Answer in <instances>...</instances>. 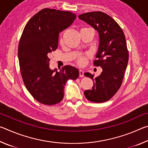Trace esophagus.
<instances>
[{
  "instance_id": "esophagus-1",
  "label": "esophagus",
  "mask_w": 148,
  "mask_h": 148,
  "mask_svg": "<svg viewBox=\"0 0 148 148\" xmlns=\"http://www.w3.org/2000/svg\"><path fill=\"white\" fill-rule=\"evenodd\" d=\"M79 77H84V71H82V70H79Z\"/></svg>"
}]
</instances>
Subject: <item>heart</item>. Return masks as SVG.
I'll use <instances>...</instances> for the list:
<instances>
[{"instance_id":"1","label":"heart","mask_w":148,"mask_h":148,"mask_svg":"<svg viewBox=\"0 0 148 148\" xmlns=\"http://www.w3.org/2000/svg\"><path fill=\"white\" fill-rule=\"evenodd\" d=\"M60 42H62V38H60ZM89 57V55H85V56H80L76 60L77 63L79 65H84L86 64V63L87 62V57Z\"/></svg>"}]
</instances>
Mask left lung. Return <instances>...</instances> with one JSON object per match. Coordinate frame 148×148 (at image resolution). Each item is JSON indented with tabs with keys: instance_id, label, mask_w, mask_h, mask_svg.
Wrapping results in <instances>:
<instances>
[{
	"instance_id": "left-lung-1",
	"label": "left lung",
	"mask_w": 148,
	"mask_h": 148,
	"mask_svg": "<svg viewBox=\"0 0 148 148\" xmlns=\"http://www.w3.org/2000/svg\"><path fill=\"white\" fill-rule=\"evenodd\" d=\"M98 31L100 38L97 60L93 64L101 66L99 76L86 72L84 75L93 80L91 89L86 90L84 95L88 101L104 102L114 97L121 87L129 61V52L122 29L108 15L102 12H91L79 16Z\"/></svg>"
}]
</instances>
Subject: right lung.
<instances>
[{
	"label": "right lung",
	"instance_id": "right-lung-1",
	"mask_svg": "<svg viewBox=\"0 0 148 148\" xmlns=\"http://www.w3.org/2000/svg\"><path fill=\"white\" fill-rule=\"evenodd\" d=\"M76 18L71 12L44 8L32 17L23 29L18 46L20 71L27 89L40 103H59L67 81L79 76L78 70L70 65L59 72L51 70L47 56L58 47L60 32Z\"/></svg>",
	"mask_w": 148,
	"mask_h": 148
}]
</instances>
